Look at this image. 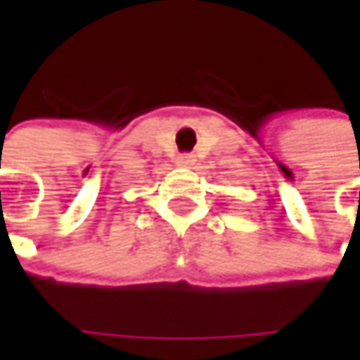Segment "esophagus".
<instances>
[{
	"label": "esophagus",
	"instance_id": "esophagus-1",
	"mask_svg": "<svg viewBox=\"0 0 360 360\" xmlns=\"http://www.w3.org/2000/svg\"><path fill=\"white\" fill-rule=\"evenodd\" d=\"M177 164H179L181 167H191V165L195 164V156H193V154H183V156L177 158Z\"/></svg>",
	"mask_w": 360,
	"mask_h": 360
}]
</instances>
